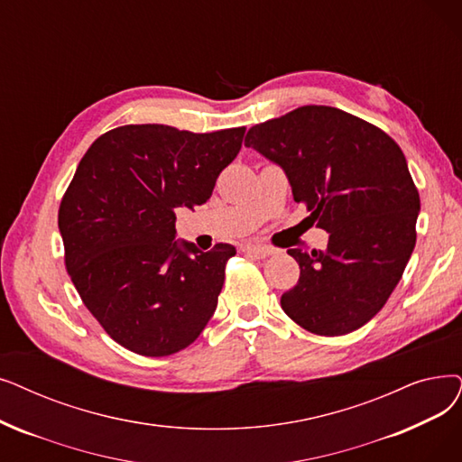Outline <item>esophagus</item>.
I'll use <instances>...</instances> for the list:
<instances>
[{
	"instance_id": "esophagus-1",
	"label": "esophagus",
	"mask_w": 462,
	"mask_h": 462,
	"mask_svg": "<svg viewBox=\"0 0 462 462\" xmlns=\"http://www.w3.org/2000/svg\"><path fill=\"white\" fill-rule=\"evenodd\" d=\"M242 251H244L245 254H251V256H256V258H266V256L273 254L272 249H268V247H264V245H254V244H245V245L242 247Z\"/></svg>"
}]
</instances>
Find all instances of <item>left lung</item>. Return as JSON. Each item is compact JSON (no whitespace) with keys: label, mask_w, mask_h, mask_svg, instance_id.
Masks as SVG:
<instances>
[{"label":"left lung","mask_w":462,"mask_h":462,"mask_svg":"<svg viewBox=\"0 0 462 462\" xmlns=\"http://www.w3.org/2000/svg\"><path fill=\"white\" fill-rule=\"evenodd\" d=\"M245 145L285 171L296 202L328 232L325 251H287L300 279L281 296V308L319 336L366 325L415 247L420 202L402 149L366 120L327 106L256 125Z\"/></svg>","instance_id":"obj_1"}]
</instances>
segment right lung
<instances>
[{
  "label": "right lung",
  "instance_id": "obj_1",
  "mask_svg": "<svg viewBox=\"0 0 462 462\" xmlns=\"http://www.w3.org/2000/svg\"><path fill=\"white\" fill-rule=\"evenodd\" d=\"M244 134L128 125L99 135L79 162L58 211L66 268L116 344L166 356L209 323L236 249L202 253L175 239V209L208 202Z\"/></svg>",
  "mask_w": 462,
  "mask_h": 462
}]
</instances>
